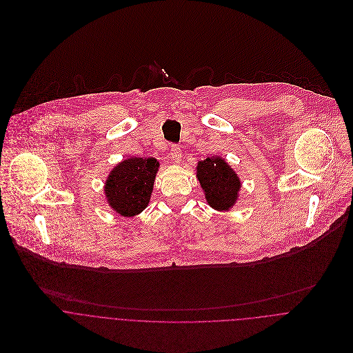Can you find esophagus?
Masks as SVG:
<instances>
[{
  "label": "esophagus",
  "instance_id": "esophagus-1",
  "mask_svg": "<svg viewBox=\"0 0 353 353\" xmlns=\"http://www.w3.org/2000/svg\"><path fill=\"white\" fill-rule=\"evenodd\" d=\"M171 159H172V161H175V163H179L181 161V159H182V150H181V147L179 145H172L171 147Z\"/></svg>",
  "mask_w": 353,
  "mask_h": 353
}]
</instances>
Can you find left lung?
<instances>
[{
	"label": "left lung",
	"instance_id": "1",
	"mask_svg": "<svg viewBox=\"0 0 353 353\" xmlns=\"http://www.w3.org/2000/svg\"><path fill=\"white\" fill-rule=\"evenodd\" d=\"M196 168L206 203L219 212L234 208L239 199L242 181L227 160L220 156H208L197 163Z\"/></svg>",
	"mask_w": 353,
	"mask_h": 353
}]
</instances>
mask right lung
I'll return each instance as SVG.
<instances>
[{"mask_svg": "<svg viewBox=\"0 0 353 353\" xmlns=\"http://www.w3.org/2000/svg\"><path fill=\"white\" fill-rule=\"evenodd\" d=\"M154 157H128L119 161L104 182L108 206L123 217L141 213L150 203L154 178L159 170Z\"/></svg>", "mask_w": 353, "mask_h": 353, "instance_id": "add662e5", "label": "right lung"}]
</instances>
